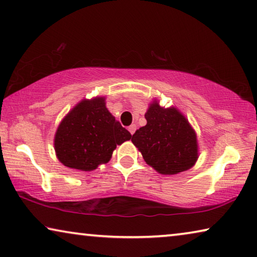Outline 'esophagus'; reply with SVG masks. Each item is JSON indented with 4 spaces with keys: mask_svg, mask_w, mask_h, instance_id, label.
Here are the masks:
<instances>
[{
    "mask_svg": "<svg viewBox=\"0 0 257 257\" xmlns=\"http://www.w3.org/2000/svg\"><path fill=\"white\" fill-rule=\"evenodd\" d=\"M128 130H129V133L132 134V135H134V133H135V130H136V125H135V124H132V125H129Z\"/></svg>",
    "mask_w": 257,
    "mask_h": 257,
    "instance_id": "34e87169",
    "label": "esophagus"
}]
</instances>
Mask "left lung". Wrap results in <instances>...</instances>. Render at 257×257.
<instances>
[{
  "label": "left lung",
  "mask_w": 257,
  "mask_h": 257,
  "mask_svg": "<svg viewBox=\"0 0 257 257\" xmlns=\"http://www.w3.org/2000/svg\"><path fill=\"white\" fill-rule=\"evenodd\" d=\"M145 119L148 123L136 130L132 142L146 164L164 175L185 172L194 166L198 160L197 135L178 109L164 108L154 100Z\"/></svg>",
  "instance_id": "left-lung-1"
}]
</instances>
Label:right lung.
I'll return each mask as SVG.
<instances>
[{
	"label": "right lung",
	"mask_w": 257,
	"mask_h": 257,
	"mask_svg": "<svg viewBox=\"0 0 257 257\" xmlns=\"http://www.w3.org/2000/svg\"><path fill=\"white\" fill-rule=\"evenodd\" d=\"M130 138V133L105 106L104 97H96L81 100L60 122L55 151L64 166L90 172L108 162L116 145Z\"/></svg>",
	"instance_id": "obj_1"
}]
</instances>
